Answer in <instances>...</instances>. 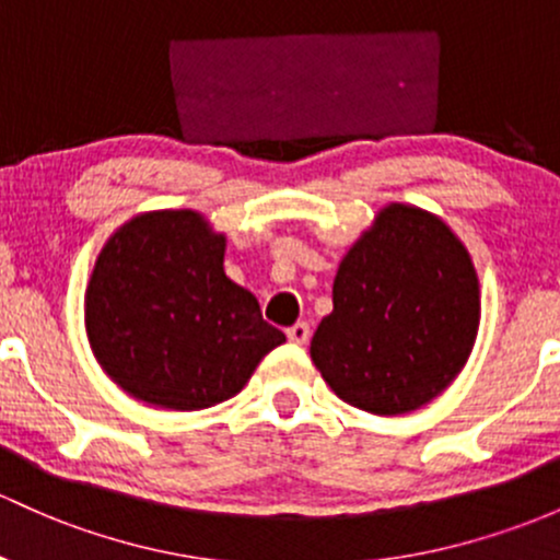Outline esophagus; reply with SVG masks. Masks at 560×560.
I'll list each match as a JSON object with an SVG mask.
<instances>
[{
    "instance_id": "34e87169",
    "label": "esophagus",
    "mask_w": 560,
    "mask_h": 560,
    "mask_svg": "<svg viewBox=\"0 0 560 560\" xmlns=\"http://www.w3.org/2000/svg\"><path fill=\"white\" fill-rule=\"evenodd\" d=\"M285 334L288 341H293V345H306V341H310V326H306V323H296V326L288 328Z\"/></svg>"
}]
</instances>
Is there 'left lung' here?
I'll return each instance as SVG.
<instances>
[{"mask_svg": "<svg viewBox=\"0 0 560 560\" xmlns=\"http://www.w3.org/2000/svg\"><path fill=\"white\" fill-rule=\"evenodd\" d=\"M478 323L480 282L465 243L430 210L389 202L341 258L334 312L310 354L341 400L398 417L459 376Z\"/></svg>", "mask_w": 560, "mask_h": 560, "instance_id": "1", "label": "left lung"}]
</instances>
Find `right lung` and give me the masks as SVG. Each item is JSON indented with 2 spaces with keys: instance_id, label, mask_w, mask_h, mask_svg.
I'll return each instance as SVG.
<instances>
[{
  "instance_id": "add662e5",
  "label": "right lung",
  "mask_w": 560,
  "mask_h": 560,
  "mask_svg": "<svg viewBox=\"0 0 560 560\" xmlns=\"http://www.w3.org/2000/svg\"><path fill=\"white\" fill-rule=\"evenodd\" d=\"M226 234L197 210H149L101 248L85 291L90 350L130 398L200 411L234 398L285 334L224 272Z\"/></svg>"
}]
</instances>
